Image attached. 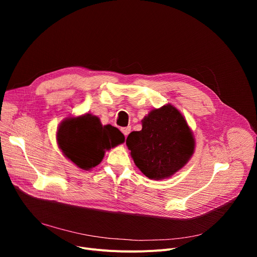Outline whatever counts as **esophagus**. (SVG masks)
<instances>
[{
  "instance_id": "34e87169",
  "label": "esophagus",
  "mask_w": 257,
  "mask_h": 257,
  "mask_svg": "<svg viewBox=\"0 0 257 257\" xmlns=\"http://www.w3.org/2000/svg\"><path fill=\"white\" fill-rule=\"evenodd\" d=\"M120 130H121V132H123V134H124V136H125V138H127V136H128V134L130 133V131H131V127L121 128Z\"/></svg>"
}]
</instances>
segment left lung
I'll use <instances>...</instances> for the list:
<instances>
[{"instance_id": "8db88e82", "label": "left lung", "mask_w": 257, "mask_h": 257, "mask_svg": "<svg viewBox=\"0 0 257 257\" xmlns=\"http://www.w3.org/2000/svg\"><path fill=\"white\" fill-rule=\"evenodd\" d=\"M126 145L134 164L149 179L171 177L185 166L195 150V140L185 118L173 105L152 110L143 129L131 132Z\"/></svg>"}]
</instances>
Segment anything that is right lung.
<instances>
[{
	"label": "right lung",
	"mask_w": 257,
	"mask_h": 257,
	"mask_svg": "<svg viewBox=\"0 0 257 257\" xmlns=\"http://www.w3.org/2000/svg\"><path fill=\"white\" fill-rule=\"evenodd\" d=\"M124 141L117 128L103 126L99 117L89 113L65 118L57 130V142L63 154L86 171L98 166L107 150Z\"/></svg>",
	"instance_id": "1"
}]
</instances>
